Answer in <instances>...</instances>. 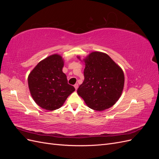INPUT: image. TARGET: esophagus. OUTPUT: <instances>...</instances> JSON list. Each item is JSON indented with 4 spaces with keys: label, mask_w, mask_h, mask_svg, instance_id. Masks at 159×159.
<instances>
[{
    "label": "esophagus",
    "mask_w": 159,
    "mask_h": 159,
    "mask_svg": "<svg viewBox=\"0 0 159 159\" xmlns=\"http://www.w3.org/2000/svg\"><path fill=\"white\" fill-rule=\"evenodd\" d=\"M74 88H75V90L78 89V84H75L74 85Z\"/></svg>",
    "instance_id": "34e87169"
}]
</instances>
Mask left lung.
<instances>
[{
    "mask_svg": "<svg viewBox=\"0 0 159 159\" xmlns=\"http://www.w3.org/2000/svg\"><path fill=\"white\" fill-rule=\"evenodd\" d=\"M84 61L85 79L77 91L78 95L93 110L100 111L113 106L123 89V70L102 52L91 53Z\"/></svg>",
    "mask_w": 159,
    "mask_h": 159,
    "instance_id": "1",
    "label": "left lung"
}]
</instances>
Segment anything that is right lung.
Wrapping results in <instances>:
<instances>
[{"instance_id":"1","label":"right lung","mask_w":159,"mask_h":159,"mask_svg":"<svg viewBox=\"0 0 159 159\" xmlns=\"http://www.w3.org/2000/svg\"><path fill=\"white\" fill-rule=\"evenodd\" d=\"M64 60L54 54L42 60L28 75V87L37 105L46 110L59 109L75 91L62 71Z\"/></svg>"}]
</instances>
